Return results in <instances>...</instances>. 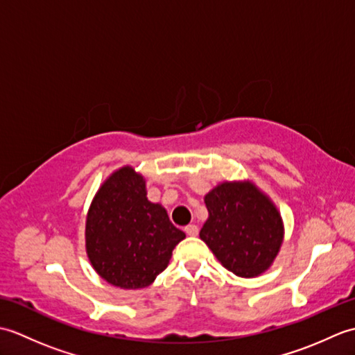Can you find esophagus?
I'll use <instances>...</instances> for the list:
<instances>
[{"instance_id":"esophagus-1","label":"esophagus","mask_w":355,"mask_h":355,"mask_svg":"<svg viewBox=\"0 0 355 355\" xmlns=\"http://www.w3.org/2000/svg\"><path fill=\"white\" fill-rule=\"evenodd\" d=\"M184 232H186L187 236H197L198 235V227H197V225H193V224H189V225H186V227H184Z\"/></svg>"}]
</instances>
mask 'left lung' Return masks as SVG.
Wrapping results in <instances>:
<instances>
[{"mask_svg": "<svg viewBox=\"0 0 355 355\" xmlns=\"http://www.w3.org/2000/svg\"><path fill=\"white\" fill-rule=\"evenodd\" d=\"M209 220L200 238L241 277L263 273L281 248L282 220L266 195L248 183H223L205 198Z\"/></svg>", "mask_w": 355, "mask_h": 355, "instance_id": "obj_1", "label": "left lung"}]
</instances>
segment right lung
I'll return each instance as SVG.
<instances>
[{
    "instance_id": "add662e5",
    "label": "right lung",
    "mask_w": 355,
    "mask_h": 355,
    "mask_svg": "<svg viewBox=\"0 0 355 355\" xmlns=\"http://www.w3.org/2000/svg\"><path fill=\"white\" fill-rule=\"evenodd\" d=\"M184 232L160 205L148 201L145 180L130 166L102 184L87 216V253L105 281L143 288L168 267Z\"/></svg>"
}]
</instances>
